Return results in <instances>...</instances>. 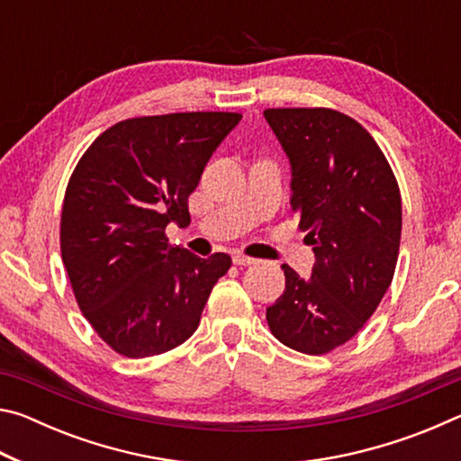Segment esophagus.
<instances>
[{
	"label": "esophagus",
	"instance_id": "1",
	"mask_svg": "<svg viewBox=\"0 0 461 461\" xmlns=\"http://www.w3.org/2000/svg\"><path fill=\"white\" fill-rule=\"evenodd\" d=\"M256 258H249L246 254H233V264H238V267H249V264H254Z\"/></svg>",
	"mask_w": 461,
	"mask_h": 461
}]
</instances>
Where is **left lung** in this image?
<instances>
[{"label": "left lung", "mask_w": 461, "mask_h": 461, "mask_svg": "<svg viewBox=\"0 0 461 461\" xmlns=\"http://www.w3.org/2000/svg\"><path fill=\"white\" fill-rule=\"evenodd\" d=\"M293 167V212L313 246L311 278L283 264L286 286L267 309L275 338L330 354L362 330L393 283L401 246V189L362 123L330 107L264 109Z\"/></svg>", "instance_id": "1"}]
</instances>
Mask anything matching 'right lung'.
<instances>
[{
  "mask_svg": "<svg viewBox=\"0 0 461 461\" xmlns=\"http://www.w3.org/2000/svg\"><path fill=\"white\" fill-rule=\"evenodd\" d=\"M241 113L186 112L118 122L77 162L60 215V256L83 317L115 354L150 357L199 327L231 267L170 248L167 225H189V194Z\"/></svg>",
  "mask_w": 461,
  "mask_h": 461,
  "instance_id": "obj_1",
  "label": "right lung"
}]
</instances>
